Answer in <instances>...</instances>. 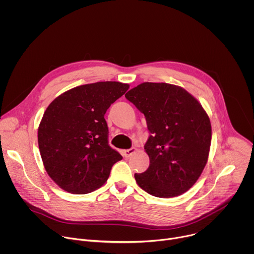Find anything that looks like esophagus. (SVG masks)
I'll return each instance as SVG.
<instances>
[{
    "label": "esophagus",
    "mask_w": 254,
    "mask_h": 254,
    "mask_svg": "<svg viewBox=\"0 0 254 254\" xmlns=\"http://www.w3.org/2000/svg\"><path fill=\"white\" fill-rule=\"evenodd\" d=\"M133 153H135V149H134V148H130V149H127V150L123 151V155H124V157H126V158H128V157L131 156Z\"/></svg>",
    "instance_id": "1"
}]
</instances>
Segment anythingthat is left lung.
<instances>
[{"label":"left lung","mask_w":254,"mask_h":254,"mask_svg":"<svg viewBox=\"0 0 254 254\" xmlns=\"http://www.w3.org/2000/svg\"><path fill=\"white\" fill-rule=\"evenodd\" d=\"M126 98L143 114L150 131L144 144L150 166L134 174L137 185L160 198L185 193L200 177L210 150L211 124L202 105L168 83H141Z\"/></svg>","instance_id":"8db88e82"}]
</instances>
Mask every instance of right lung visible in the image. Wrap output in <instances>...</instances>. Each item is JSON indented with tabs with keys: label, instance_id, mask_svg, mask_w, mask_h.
Returning a JSON list of instances; mask_svg holds the SVG:
<instances>
[{
	"label": "right lung",
	"instance_id": "right-lung-1",
	"mask_svg": "<svg viewBox=\"0 0 254 254\" xmlns=\"http://www.w3.org/2000/svg\"><path fill=\"white\" fill-rule=\"evenodd\" d=\"M128 85L104 81L80 85L55 98L38 128V143L47 174L63 190L87 194L100 188L121 154L108 143L104 119Z\"/></svg>",
	"mask_w": 254,
	"mask_h": 254
}]
</instances>
